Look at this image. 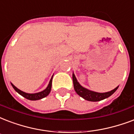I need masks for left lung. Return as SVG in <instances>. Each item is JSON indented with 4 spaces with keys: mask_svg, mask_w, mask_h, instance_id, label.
<instances>
[{
    "mask_svg": "<svg viewBox=\"0 0 134 134\" xmlns=\"http://www.w3.org/2000/svg\"><path fill=\"white\" fill-rule=\"evenodd\" d=\"M72 79H73L74 90L76 93L79 96L83 98V99H85L88 101H91V102H97V101H100L104 99L108 98V97L112 96L119 87V86H118L112 91L105 92V93H98V92L93 91L88 89L86 88L83 87L80 83H79L74 73L72 74Z\"/></svg>",
    "mask_w": 134,
    "mask_h": 134,
    "instance_id": "left-lung-1",
    "label": "left lung"
}]
</instances>
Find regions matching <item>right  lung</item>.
Returning <instances> with one entry per match:
<instances>
[{"mask_svg": "<svg viewBox=\"0 0 134 134\" xmlns=\"http://www.w3.org/2000/svg\"><path fill=\"white\" fill-rule=\"evenodd\" d=\"M53 76H52V77H51V80L49 81L48 85L46 87V88L43 90V91H42L38 92V93H25V92L19 90V88H17L12 83H11V85L13 87V88L15 90V91H17L19 95H21L22 96H23L25 98L30 100H40V99H42L43 98H45V97H46L50 93V92L51 91V87H52V79H53Z\"/></svg>", "mask_w": 134, "mask_h": 134, "instance_id": "1", "label": "right lung"}]
</instances>
